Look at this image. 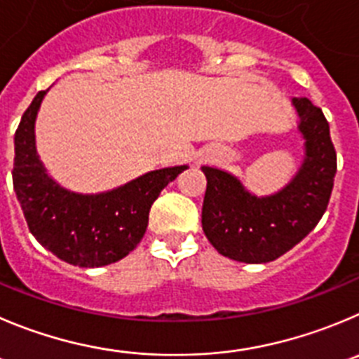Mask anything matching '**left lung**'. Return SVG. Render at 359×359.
Wrapping results in <instances>:
<instances>
[{
    "label": "left lung",
    "mask_w": 359,
    "mask_h": 359,
    "mask_svg": "<svg viewBox=\"0 0 359 359\" xmlns=\"http://www.w3.org/2000/svg\"><path fill=\"white\" fill-rule=\"evenodd\" d=\"M304 159L285 187L257 196L225 170L202 166L207 191L202 229L223 257L244 264H266L292 250L326 212L337 173L330 123L306 97H294Z\"/></svg>",
    "instance_id": "obj_1"
}]
</instances>
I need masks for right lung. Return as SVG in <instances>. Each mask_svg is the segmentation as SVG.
Returning a JSON list of instances; mask_svg holds the SVG:
<instances>
[{
	"instance_id": "1",
	"label": "right lung",
	"mask_w": 359,
	"mask_h": 359,
	"mask_svg": "<svg viewBox=\"0 0 359 359\" xmlns=\"http://www.w3.org/2000/svg\"><path fill=\"white\" fill-rule=\"evenodd\" d=\"M48 92L36 93L13 138V191L29 232L53 255L72 266L118 262L138 246L149 225L150 207L187 164L154 170L95 195L65 189L49 177L35 147L36 113Z\"/></svg>"
}]
</instances>
